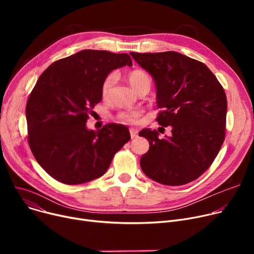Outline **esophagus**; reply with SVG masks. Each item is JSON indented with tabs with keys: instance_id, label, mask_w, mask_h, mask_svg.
I'll return each instance as SVG.
<instances>
[{
	"instance_id": "obj_1",
	"label": "esophagus",
	"mask_w": 254,
	"mask_h": 254,
	"mask_svg": "<svg viewBox=\"0 0 254 254\" xmlns=\"http://www.w3.org/2000/svg\"><path fill=\"white\" fill-rule=\"evenodd\" d=\"M129 134H130L131 138H136L138 136V129L134 128V127L129 128Z\"/></svg>"
}]
</instances>
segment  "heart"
<instances>
[{
    "label": "heart",
    "instance_id": "1",
    "mask_svg": "<svg viewBox=\"0 0 254 254\" xmlns=\"http://www.w3.org/2000/svg\"><path fill=\"white\" fill-rule=\"evenodd\" d=\"M115 81H116L115 74H110L106 77V79L104 80V82L102 84L103 97L108 96V93L110 92ZM128 81H129V84L131 85V87L136 89L137 87H139L140 85H142L146 82H150V78L145 72H143L141 70H135V71H131L128 74ZM139 117H140V111L134 110V109L122 111L117 115L118 120H120V122H124V123H135V122H137V119Z\"/></svg>",
    "mask_w": 254,
    "mask_h": 254
}]
</instances>
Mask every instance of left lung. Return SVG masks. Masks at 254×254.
Listing matches in <instances>:
<instances>
[{"label": "left lung", "instance_id": "1", "mask_svg": "<svg viewBox=\"0 0 254 254\" xmlns=\"http://www.w3.org/2000/svg\"><path fill=\"white\" fill-rule=\"evenodd\" d=\"M153 78L156 103L165 111L156 120L172 127V135L144 128L149 142L140 159L150 179L164 185H183L201 176L214 162L225 136L228 101L223 87L208 66L176 51L130 52Z\"/></svg>", "mask_w": 254, "mask_h": 254}]
</instances>
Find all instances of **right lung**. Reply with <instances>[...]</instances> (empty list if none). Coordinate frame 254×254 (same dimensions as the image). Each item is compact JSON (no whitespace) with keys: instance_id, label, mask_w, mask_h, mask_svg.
<instances>
[{"instance_id":"right-lung-1","label":"right lung","mask_w":254,"mask_h":254,"mask_svg":"<svg viewBox=\"0 0 254 254\" xmlns=\"http://www.w3.org/2000/svg\"><path fill=\"white\" fill-rule=\"evenodd\" d=\"M127 64L132 65L127 53L85 49L51 64L39 77L25 108L29 144L52 178L69 185L95 180L130 139L124 125L86 127L88 113L102 101L104 80Z\"/></svg>"}]
</instances>
